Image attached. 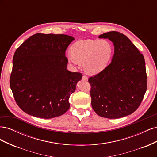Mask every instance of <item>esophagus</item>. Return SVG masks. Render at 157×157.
I'll use <instances>...</instances> for the list:
<instances>
[{"instance_id":"esophagus-1","label":"esophagus","mask_w":157,"mask_h":157,"mask_svg":"<svg viewBox=\"0 0 157 157\" xmlns=\"http://www.w3.org/2000/svg\"><path fill=\"white\" fill-rule=\"evenodd\" d=\"M82 78V80H85V81H87V80H88V77H87V76H86V75H83Z\"/></svg>"}]
</instances>
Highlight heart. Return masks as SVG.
<instances>
[{
  "label": "heart",
  "instance_id": "1",
  "mask_svg": "<svg viewBox=\"0 0 157 157\" xmlns=\"http://www.w3.org/2000/svg\"><path fill=\"white\" fill-rule=\"evenodd\" d=\"M113 47L107 40H82L71 46L68 61L75 65L83 62L88 74L95 75L107 68L113 54Z\"/></svg>",
  "mask_w": 157,
  "mask_h": 157
}]
</instances>
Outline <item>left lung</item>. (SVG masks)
Instances as JSON below:
<instances>
[{"label": "left lung", "mask_w": 157, "mask_h": 157, "mask_svg": "<svg viewBox=\"0 0 157 157\" xmlns=\"http://www.w3.org/2000/svg\"><path fill=\"white\" fill-rule=\"evenodd\" d=\"M113 42L115 52L105 69L90 77L92 107L99 116L118 118L139 107L147 90L143 54L128 38L117 31L99 36Z\"/></svg>", "instance_id": "8db88e82"}]
</instances>
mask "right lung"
I'll list each match as a JSON object with an SVG mask.
<instances>
[{
    "label": "right lung",
    "mask_w": 157,
    "mask_h": 157,
    "mask_svg": "<svg viewBox=\"0 0 157 157\" xmlns=\"http://www.w3.org/2000/svg\"><path fill=\"white\" fill-rule=\"evenodd\" d=\"M74 38L36 33L16 50L10 85L22 111L35 117H58L69 110V99L81 80L67 70L65 50Z\"/></svg>",
    "instance_id": "1"
}]
</instances>
